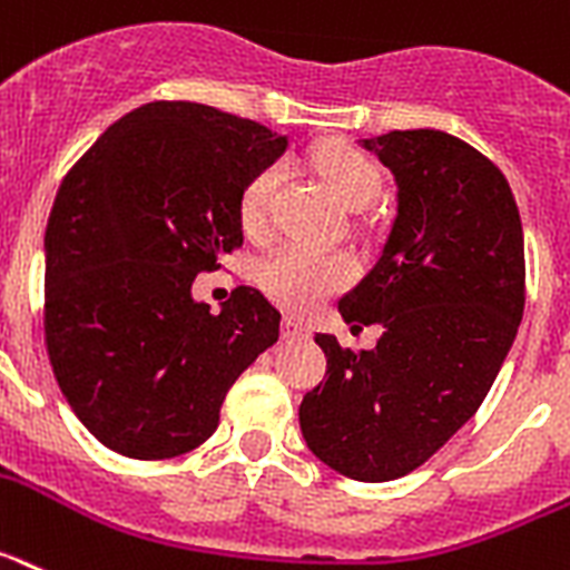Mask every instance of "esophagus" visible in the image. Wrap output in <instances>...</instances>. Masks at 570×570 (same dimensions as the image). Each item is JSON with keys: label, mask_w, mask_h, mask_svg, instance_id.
I'll return each mask as SVG.
<instances>
[{"label": "esophagus", "mask_w": 570, "mask_h": 570, "mask_svg": "<svg viewBox=\"0 0 570 570\" xmlns=\"http://www.w3.org/2000/svg\"><path fill=\"white\" fill-rule=\"evenodd\" d=\"M282 334L285 337H308V325L299 317H285L282 320Z\"/></svg>", "instance_id": "34e87169"}]
</instances>
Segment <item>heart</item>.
Listing matches in <instances>:
<instances>
[{"instance_id":"obj_1","label":"heart","mask_w":570,"mask_h":570,"mask_svg":"<svg viewBox=\"0 0 570 570\" xmlns=\"http://www.w3.org/2000/svg\"><path fill=\"white\" fill-rule=\"evenodd\" d=\"M323 181L332 187L334 196L360 210L377 198L383 187V175L366 153L343 140H328L314 153ZM279 167H265L253 175L238 198V218L250 236L267 230L271 204L279 187ZM352 279V259L343 253L308 250V247H279L259 265V285L271 299L291 311H308L323 299L343 288Z\"/></svg>"}]
</instances>
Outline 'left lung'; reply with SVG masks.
<instances>
[{
  "label": "left lung",
  "mask_w": 570,
  "mask_h": 570,
  "mask_svg": "<svg viewBox=\"0 0 570 570\" xmlns=\"http://www.w3.org/2000/svg\"><path fill=\"white\" fill-rule=\"evenodd\" d=\"M363 146L395 175L397 216L340 314L383 334L372 352L314 337L328 366L299 403V426L340 475L392 481L432 459L488 397L522 323L524 236L502 169L455 135L406 129Z\"/></svg>",
  "instance_id": "obj_1"
}]
</instances>
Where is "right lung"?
Segmentation results:
<instances>
[{"label":"right lung","mask_w":570,"mask_h":570,"mask_svg":"<svg viewBox=\"0 0 570 570\" xmlns=\"http://www.w3.org/2000/svg\"><path fill=\"white\" fill-rule=\"evenodd\" d=\"M285 146L256 120L155 100L62 178L46 227V345L68 406L109 450H196L227 389L279 340L262 291L242 285L210 314L193 282L242 247V189Z\"/></svg>","instance_id":"right-lung-1"}]
</instances>
